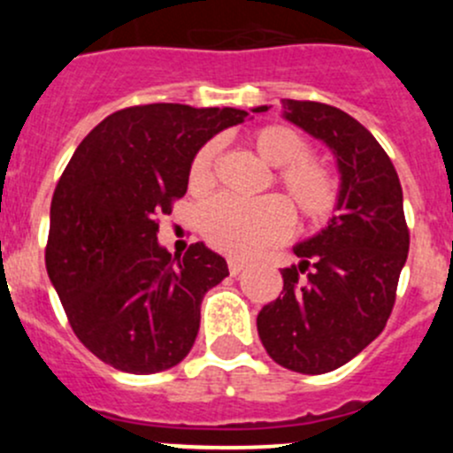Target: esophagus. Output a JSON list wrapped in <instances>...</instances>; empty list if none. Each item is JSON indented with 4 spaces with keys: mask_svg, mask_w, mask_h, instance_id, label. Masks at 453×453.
<instances>
[{
    "mask_svg": "<svg viewBox=\"0 0 453 453\" xmlns=\"http://www.w3.org/2000/svg\"><path fill=\"white\" fill-rule=\"evenodd\" d=\"M227 267H230L232 276H239V273L243 272L245 267H248V263H245V260H241V258H230V260H227Z\"/></svg>",
    "mask_w": 453,
    "mask_h": 453,
    "instance_id": "esophagus-1",
    "label": "esophagus"
}]
</instances>
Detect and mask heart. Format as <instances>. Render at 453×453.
Here are the masks:
<instances>
[{
	"mask_svg": "<svg viewBox=\"0 0 453 453\" xmlns=\"http://www.w3.org/2000/svg\"><path fill=\"white\" fill-rule=\"evenodd\" d=\"M250 146L263 162L276 166L273 184L287 203L309 226L326 221L340 201V180L324 159L307 153L303 134L287 125H263L250 134ZM221 142L208 140L188 166V190L208 195L217 186V164ZM278 197L236 201L217 197L201 208L199 230L214 250L230 256H252L267 245L287 239L291 214Z\"/></svg>",
	"mask_w": 453,
	"mask_h": 453,
	"instance_id": "heart-1",
	"label": "heart"
}]
</instances>
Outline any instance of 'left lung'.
I'll use <instances>...</instances> for the list:
<instances>
[{"label":"left lung","instance_id":"left-lung-1","mask_svg":"<svg viewBox=\"0 0 453 453\" xmlns=\"http://www.w3.org/2000/svg\"><path fill=\"white\" fill-rule=\"evenodd\" d=\"M285 109L287 120L331 146L342 188L337 214L318 236L296 245L300 265L282 269V296L265 304L256 326L273 362L322 374L344 366L383 331L410 230L399 175L366 127L313 100H287Z\"/></svg>","mask_w":453,"mask_h":453}]
</instances>
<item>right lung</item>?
Segmentation results:
<instances>
[{
	"mask_svg": "<svg viewBox=\"0 0 453 453\" xmlns=\"http://www.w3.org/2000/svg\"><path fill=\"white\" fill-rule=\"evenodd\" d=\"M245 116L177 103L120 109L87 134L63 171L45 267L72 331L109 366L153 374L193 349L201 300L230 272L203 243L184 256L159 248V219L186 195L195 153Z\"/></svg>",
	"mask_w": 453,
	"mask_h": 453,
	"instance_id": "1",
	"label": "right lung"
}]
</instances>
